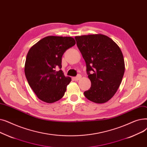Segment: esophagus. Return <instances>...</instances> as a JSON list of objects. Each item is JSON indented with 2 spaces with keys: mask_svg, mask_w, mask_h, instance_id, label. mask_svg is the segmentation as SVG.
<instances>
[{
  "mask_svg": "<svg viewBox=\"0 0 147 147\" xmlns=\"http://www.w3.org/2000/svg\"><path fill=\"white\" fill-rule=\"evenodd\" d=\"M81 78V76L80 75H78V76H75V77H73V80L74 81H78Z\"/></svg>",
  "mask_w": 147,
  "mask_h": 147,
  "instance_id": "obj_1",
  "label": "esophagus"
}]
</instances>
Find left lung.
Segmentation results:
<instances>
[{"instance_id": "obj_1", "label": "left lung", "mask_w": 147, "mask_h": 147, "mask_svg": "<svg viewBox=\"0 0 147 147\" xmlns=\"http://www.w3.org/2000/svg\"><path fill=\"white\" fill-rule=\"evenodd\" d=\"M75 38L92 83L84 94L90 101L105 103L115 94L124 75L125 65L120 48L113 40L101 34Z\"/></svg>"}]
</instances>
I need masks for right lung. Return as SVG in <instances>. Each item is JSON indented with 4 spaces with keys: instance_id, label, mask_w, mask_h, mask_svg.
Segmentation results:
<instances>
[{
    "instance_id": "right-lung-1",
    "label": "right lung",
    "mask_w": 147,
    "mask_h": 147,
    "mask_svg": "<svg viewBox=\"0 0 147 147\" xmlns=\"http://www.w3.org/2000/svg\"><path fill=\"white\" fill-rule=\"evenodd\" d=\"M75 44L72 37L49 36L34 44L28 52L24 73L28 83L38 98L47 103L61 99L71 78L61 70L63 54Z\"/></svg>"
}]
</instances>
